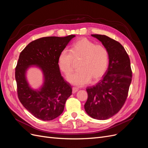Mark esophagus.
I'll use <instances>...</instances> for the list:
<instances>
[{"label":"esophagus","mask_w":148,"mask_h":148,"mask_svg":"<svg viewBox=\"0 0 148 148\" xmlns=\"http://www.w3.org/2000/svg\"><path fill=\"white\" fill-rule=\"evenodd\" d=\"M78 91V88H76V87H73L72 88V92H73V93L77 92Z\"/></svg>","instance_id":"1"}]
</instances>
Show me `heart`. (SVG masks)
Masks as SVG:
<instances>
[{
    "instance_id": "obj_1",
    "label": "heart",
    "mask_w": 148,
    "mask_h": 148,
    "mask_svg": "<svg viewBox=\"0 0 148 148\" xmlns=\"http://www.w3.org/2000/svg\"><path fill=\"white\" fill-rule=\"evenodd\" d=\"M108 52L104 46L95 44L86 38L76 42L70 51L64 49L58 58V66L62 72L69 75L72 72L75 62H78V71L70 75L67 79L74 85L83 86L99 79L108 65Z\"/></svg>"
}]
</instances>
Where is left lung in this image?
I'll return each instance as SVG.
<instances>
[{
  "label": "left lung",
  "mask_w": 148,
  "mask_h": 148,
  "mask_svg": "<svg viewBox=\"0 0 148 148\" xmlns=\"http://www.w3.org/2000/svg\"><path fill=\"white\" fill-rule=\"evenodd\" d=\"M108 52L109 66L102 79L86 88V113L93 119L106 120L117 114L124 105L132 82L130 60L122 44L106 35L91 34Z\"/></svg>",
  "instance_id": "left-lung-1"
}]
</instances>
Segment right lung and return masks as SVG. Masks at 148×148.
Segmentation results:
<instances>
[{
	"mask_svg": "<svg viewBox=\"0 0 148 148\" xmlns=\"http://www.w3.org/2000/svg\"><path fill=\"white\" fill-rule=\"evenodd\" d=\"M75 36L39 38L31 42L20 53L15 68L18 97L36 118L52 120L63 112L72 88L61 75L58 58ZM31 66H39L43 73L44 83L39 90L31 89L25 78L26 71Z\"/></svg>",
	"mask_w": 148,
	"mask_h": 148,
	"instance_id": "obj_1",
	"label": "right lung"
}]
</instances>
